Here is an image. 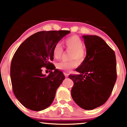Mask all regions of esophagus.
I'll return each instance as SVG.
<instances>
[{"label":"esophagus","mask_w":127,"mask_h":127,"mask_svg":"<svg viewBox=\"0 0 127 127\" xmlns=\"http://www.w3.org/2000/svg\"><path fill=\"white\" fill-rule=\"evenodd\" d=\"M64 75H65V77H68V74L66 73V72H64Z\"/></svg>","instance_id":"34e87169"}]
</instances>
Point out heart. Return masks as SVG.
Listing matches in <instances>:
<instances>
[{"label":"heart","instance_id":"obj_1","mask_svg":"<svg viewBox=\"0 0 127 127\" xmlns=\"http://www.w3.org/2000/svg\"><path fill=\"white\" fill-rule=\"evenodd\" d=\"M62 44L67 50L71 51L70 55V59L72 60L69 62H59L56 64V68L61 70L69 71L77 66L79 63L76 59L80 63H82L85 59L86 53L83 48L84 43L79 36L74 35L64 40ZM63 52V49L61 45L59 44H56L52 50L54 58L56 59L60 58Z\"/></svg>","mask_w":127,"mask_h":127}]
</instances>
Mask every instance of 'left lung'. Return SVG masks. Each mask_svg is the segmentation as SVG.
<instances>
[{
  "label": "left lung",
  "instance_id": "obj_1",
  "mask_svg": "<svg viewBox=\"0 0 127 127\" xmlns=\"http://www.w3.org/2000/svg\"><path fill=\"white\" fill-rule=\"evenodd\" d=\"M87 55L69 75L74 82L71 94L74 101L85 110H93L109 99L117 79L116 59L114 50L100 37L83 35Z\"/></svg>",
  "mask_w": 127,
  "mask_h": 127
}]
</instances>
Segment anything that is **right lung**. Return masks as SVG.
<instances>
[{"label": "right lung", "instance_id": "add662e5", "mask_svg": "<svg viewBox=\"0 0 127 127\" xmlns=\"http://www.w3.org/2000/svg\"><path fill=\"white\" fill-rule=\"evenodd\" d=\"M69 31H41L28 37L16 50L11 63L10 77L13 93L26 108L41 111L52 103L65 76L50 61L56 44ZM46 67L50 73L42 74ZM53 69L54 70L52 71Z\"/></svg>", "mask_w": 127, "mask_h": 127}]
</instances>
